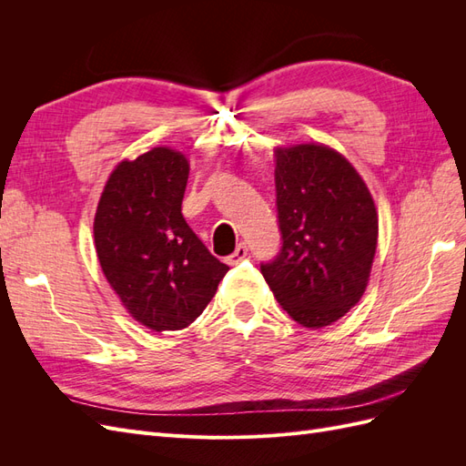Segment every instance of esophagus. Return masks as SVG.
<instances>
[{"label":"esophagus","mask_w":466,"mask_h":466,"mask_svg":"<svg viewBox=\"0 0 466 466\" xmlns=\"http://www.w3.org/2000/svg\"><path fill=\"white\" fill-rule=\"evenodd\" d=\"M247 252H248L247 243H238V245H237V248H235V252H233V255H229V257H228V264H237V262H241V260L247 257Z\"/></svg>","instance_id":"esophagus-1"}]
</instances>
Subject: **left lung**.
<instances>
[{"mask_svg": "<svg viewBox=\"0 0 466 466\" xmlns=\"http://www.w3.org/2000/svg\"><path fill=\"white\" fill-rule=\"evenodd\" d=\"M281 248L260 264L288 315L307 329L329 327L368 288L377 248V209L351 163L327 146L276 149Z\"/></svg>", "mask_w": 466, "mask_h": 466, "instance_id": "1", "label": "left lung"}]
</instances>
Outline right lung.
I'll list each match as a JSON object with an SVG mask.
<instances>
[{
  "label": "right lung",
  "mask_w": 466,
  "mask_h": 466,
  "mask_svg": "<svg viewBox=\"0 0 466 466\" xmlns=\"http://www.w3.org/2000/svg\"><path fill=\"white\" fill-rule=\"evenodd\" d=\"M185 155L153 147L108 177L95 214V247L105 278L128 313L163 332L202 315L229 266L182 218Z\"/></svg>",
  "instance_id": "right-lung-1"
}]
</instances>
